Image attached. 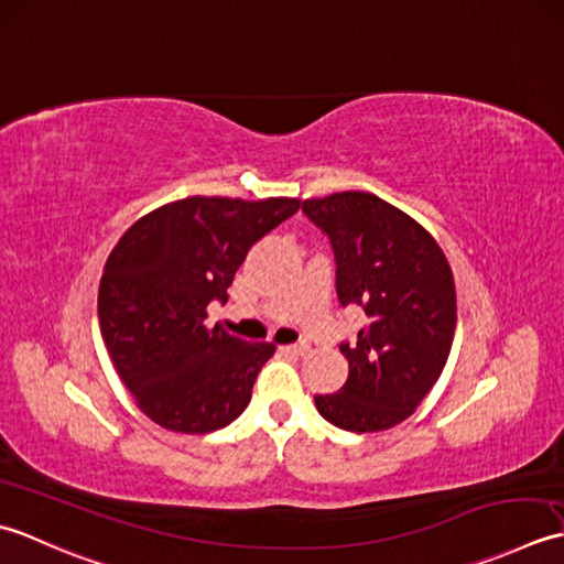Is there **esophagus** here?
I'll list each match as a JSON object with an SVG mask.
<instances>
[{
  "label": "esophagus",
  "mask_w": 564,
  "mask_h": 564,
  "mask_svg": "<svg viewBox=\"0 0 564 564\" xmlns=\"http://www.w3.org/2000/svg\"><path fill=\"white\" fill-rule=\"evenodd\" d=\"M308 350H312V346H308L306 340H299V343H294V346H282V352H286V355H306Z\"/></svg>",
  "instance_id": "obj_1"
}]
</instances>
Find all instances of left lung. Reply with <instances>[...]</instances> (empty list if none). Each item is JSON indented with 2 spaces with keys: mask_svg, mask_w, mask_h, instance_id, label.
Instances as JSON below:
<instances>
[{
  "mask_svg": "<svg viewBox=\"0 0 564 564\" xmlns=\"http://www.w3.org/2000/svg\"><path fill=\"white\" fill-rule=\"evenodd\" d=\"M302 212L330 240L340 306H360L367 316L358 340L340 343L350 365L346 384L316 394V409L343 431L392 429L431 392L451 355V265L426 228L370 192L306 199Z\"/></svg>",
  "mask_w": 564,
  "mask_h": 564,
  "instance_id": "obj_1",
  "label": "left lung"
}]
</instances>
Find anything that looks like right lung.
I'll use <instances>...</instances> for the list:
<instances>
[{
  "instance_id": "1",
  "label": "right lung",
  "mask_w": 564,
  "mask_h": 564,
  "mask_svg": "<svg viewBox=\"0 0 564 564\" xmlns=\"http://www.w3.org/2000/svg\"><path fill=\"white\" fill-rule=\"evenodd\" d=\"M299 199L187 197L121 236L99 282L105 346L138 409L177 433H212L246 411L272 343L206 328L248 250L299 209Z\"/></svg>"
}]
</instances>
